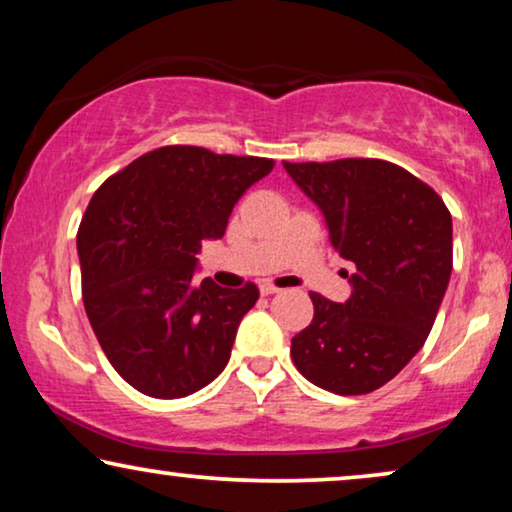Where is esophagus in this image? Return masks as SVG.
<instances>
[{"label": "esophagus", "instance_id": "esophagus-1", "mask_svg": "<svg viewBox=\"0 0 512 512\" xmlns=\"http://www.w3.org/2000/svg\"><path fill=\"white\" fill-rule=\"evenodd\" d=\"M279 291H282V289H277V286L270 284V282H263V284H261V293H263V296H272V293H279Z\"/></svg>", "mask_w": 512, "mask_h": 512}]
</instances>
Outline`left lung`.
<instances>
[{
	"label": "left lung",
	"instance_id": "obj_1",
	"mask_svg": "<svg viewBox=\"0 0 512 512\" xmlns=\"http://www.w3.org/2000/svg\"><path fill=\"white\" fill-rule=\"evenodd\" d=\"M354 265L352 293H310L312 324L291 340L296 368L340 396L380 389L424 347L452 275V216L438 193L375 158L284 163Z\"/></svg>",
	"mask_w": 512,
	"mask_h": 512
}]
</instances>
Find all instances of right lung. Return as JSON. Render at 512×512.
I'll list each match as a JSON object with an SVG mask.
<instances>
[{
    "mask_svg": "<svg viewBox=\"0 0 512 512\" xmlns=\"http://www.w3.org/2000/svg\"><path fill=\"white\" fill-rule=\"evenodd\" d=\"M275 160L163 146L104 181L76 235L83 305L111 366L153 398L207 387L230 359L258 289L195 282L202 242Z\"/></svg>",
    "mask_w": 512,
    "mask_h": 512,
    "instance_id": "1",
    "label": "right lung"
}]
</instances>
